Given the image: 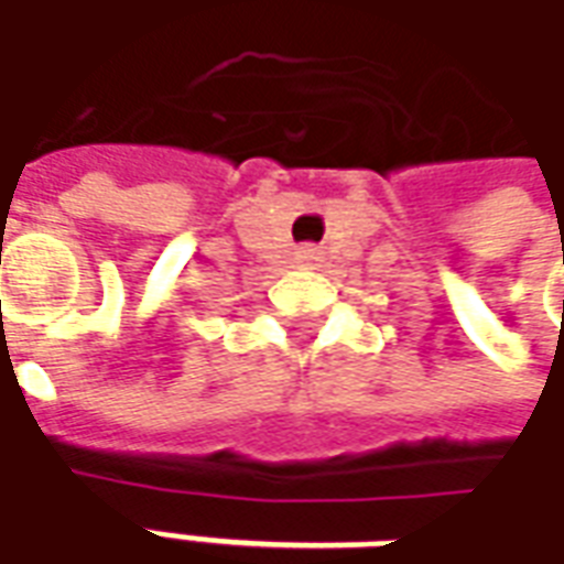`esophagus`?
Instances as JSON below:
<instances>
[{
    "label": "esophagus",
    "instance_id": "esophagus-1",
    "mask_svg": "<svg viewBox=\"0 0 564 564\" xmlns=\"http://www.w3.org/2000/svg\"><path fill=\"white\" fill-rule=\"evenodd\" d=\"M315 258H318V254H315V249H303V251H301V261L313 263Z\"/></svg>",
    "mask_w": 564,
    "mask_h": 564
}]
</instances>
